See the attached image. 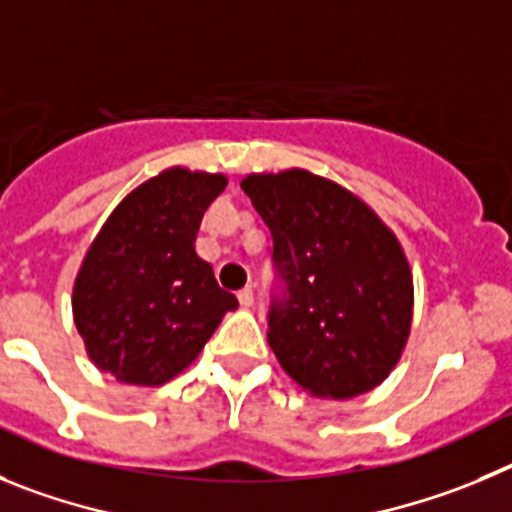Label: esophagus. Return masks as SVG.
Masks as SVG:
<instances>
[{
    "instance_id": "obj_1",
    "label": "esophagus",
    "mask_w": 512,
    "mask_h": 512,
    "mask_svg": "<svg viewBox=\"0 0 512 512\" xmlns=\"http://www.w3.org/2000/svg\"><path fill=\"white\" fill-rule=\"evenodd\" d=\"M237 298H239V306H245V308H250L252 303H255V293H252V288H242L237 293Z\"/></svg>"
}]
</instances>
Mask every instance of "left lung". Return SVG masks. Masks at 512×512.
Here are the masks:
<instances>
[{
    "label": "left lung",
    "mask_w": 512,
    "mask_h": 512,
    "mask_svg": "<svg viewBox=\"0 0 512 512\" xmlns=\"http://www.w3.org/2000/svg\"><path fill=\"white\" fill-rule=\"evenodd\" d=\"M242 188L288 283L267 321L280 367L313 398L370 393L400 362L413 324V275L395 232L357 193L306 168L250 173Z\"/></svg>",
    "instance_id": "left-lung-1"
}]
</instances>
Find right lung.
<instances>
[{
  "label": "right lung",
  "mask_w": 512,
  "mask_h": 512,
  "mask_svg": "<svg viewBox=\"0 0 512 512\" xmlns=\"http://www.w3.org/2000/svg\"><path fill=\"white\" fill-rule=\"evenodd\" d=\"M224 173L170 165L101 224L73 280V324L117 382L158 388L199 357L237 298L219 288L196 234Z\"/></svg>",
  "instance_id": "add662e5"
}]
</instances>
